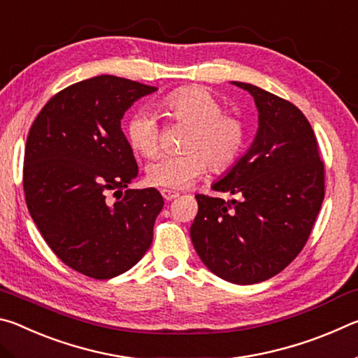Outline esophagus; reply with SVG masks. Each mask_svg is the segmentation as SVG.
Listing matches in <instances>:
<instances>
[{
	"mask_svg": "<svg viewBox=\"0 0 358 358\" xmlns=\"http://www.w3.org/2000/svg\"><path fill=\"white\" fill-rule=\"evenodd\" d=\"M161 194H162V197L166 199V201H173V199H177L178 196H180V192H177V191H172V189H161Z\"/></svg>",
	"mask_w": 358,
	"mask_h": 358,
	"instance_id": "esophagus-1",
	"label": "esophagus"
}]
</instances>
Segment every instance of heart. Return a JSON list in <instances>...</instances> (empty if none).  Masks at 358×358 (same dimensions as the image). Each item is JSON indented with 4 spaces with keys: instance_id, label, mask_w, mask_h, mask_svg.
<instances>
[{
    "instance_id": "heart-1",
    "label": "heart",
    "mask_w": 358,
    "mask_h": 358,
    "mask_svg": "<svg viewBox=\"0 0 358 358\" xmlns=\"http://www.w3.org/2000/svg\"><path fill=\"white\" fill-rule=\"evenodd\" d=\"M161 112L177 124L186 126L178 155H162L147 166L151 185L180 189L205 173L232 169L243 153L246 128L238 115L222 112L221 101L202 87L178 88L159 102ZM131 148L151 157L159 150L161 128L148 110L131 115L126 126Z\"/></svg>"
}]
</instances>
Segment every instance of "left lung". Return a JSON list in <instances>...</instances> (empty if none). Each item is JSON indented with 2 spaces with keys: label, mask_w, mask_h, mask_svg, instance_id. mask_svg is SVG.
I'll return each mask as SVG.
<instances>
[{
  "label": "left lung",
  "mask_w": 358,
  "mask_h": 358,
  "mask_svg": "<svg viewBox=\"0 0 358 358\" xmlns=\"http://www.w3.org/2000/svg\"><path fill=\"white\" fill-rule=\"evenodd\" d=\"M259 110L251 148L211 189L197 194L191 240L216 276L256 284L282 271L306 245L325 196V167L310 121L292 102L250 83Z\"/></svg>",
  "instance_id": "obj_1"
}]
</instances>
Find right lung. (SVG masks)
I'll return each instance as SVG.
<instances>
[{"mask_svg": "<svg viewBox=\"0 0 358 358\" xmlns=\"http://www.w3.org/2000/svg\"><path fill=\"white\" fill-rule=\"evenodd\" d=\"M156 90L115 76L87 78L48 99L29 129V215L58 259L94 280L124 273L143 257L164 207L155 187L126 189L138 167L121 131L124 112Z\"/></svg>", "mask_w": 358, "mask_h": 358, "instance_id": "add662e5", "label": "right lung"}]
</instances>
